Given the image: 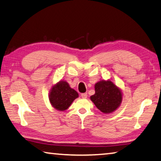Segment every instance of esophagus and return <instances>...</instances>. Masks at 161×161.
Returning a JSON list of instances; mask_svg holds the SVG:
<instances>
[{"label":"esophagus","mask_w":161,"mask_h":161,"mask_svg":"<svg viewBox=\"0 0 161 161\" xmlns=\"http://www.w3.org/2000/svg\"><path fill=\"white\" fill-rule=\"evenodd\" d=\"M81 98H83V99H86L87 94L86 93H82L81 94Z\"/></svg>","instance_id":"esophagus-1"}]
</instances>
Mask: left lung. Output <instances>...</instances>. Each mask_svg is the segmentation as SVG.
<instances>
[{
  "label": "left lung",
  "instance_id": "obj_1",
  "mask_svg": "<svg viewBox=\"0 0 161 161\" xmlns=\"http://www.w3.org/2000/svg\"><path fill=\"white\" fill-rule=\"evenodd\" d=\"M90 99L102 112L108 114L119 107L122 94L112 81H100L95 84V94Z\"/></svg>",
  "mask_w": 161,
  "mask_h": 161
}]
</instances>
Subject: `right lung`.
<instances>
[{"mask_svg":"<svg viewBox=\"0 0 161 161\" xmlns=\"http://www.w3.org/2000/svg\"><path fill=\"white\" fill-rule=\"evenodd\" d=\"M77 97V92L70 88L66 81H59L54 85L51 89L49 96L53 107L59 111L66 110L73 101Z\"/></svg>","mask_w":161,"mask_h":161,"instance_id":"right-lung-1","label":"right lung"}]
</instances>
